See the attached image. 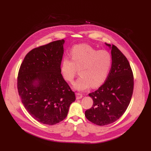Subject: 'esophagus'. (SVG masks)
<instances>
[{
  "mask_svg": "<svg viewBox=\"0 0 151 151\" xmlns=\"http://www.w3.org/2000/svg\"><path fill=\"white\" fill-rule=\"evenodd\" d=\"M76 97L77 100L81 99L83 97V94H81L80 93H76Z\"/></svg>",
  "mask_w": 151,
  "mask_h": 151,
  "instance_id": "esophagus-1",
  "label": "esophagus"
}]
</instances>
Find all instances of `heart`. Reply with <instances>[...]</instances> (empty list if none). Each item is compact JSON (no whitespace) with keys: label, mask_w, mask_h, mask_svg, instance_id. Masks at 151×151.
<instances>
[{"label":"heart","mask_w":151,"mask_h":151,"mask_svg":"<svg viewBox=\"0 0 151 151\" xmlns=\"http://www.w3.org/2000/svg\"><path fill=\"white\" fill-rule=\"evenodd\" d=\"M70 55L71 59L65 57L62 59L60 71L63 77L71 83L79 68L80 76L73 84L75 90L84 91L91 86L96 88L105 82L113 63L112 55L109 51L80 44L73 47Z\"/></svg>","instance_id":"heart-1"}]
</instances>
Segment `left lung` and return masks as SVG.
Wrapping results in <instances>:
<instances>
[{"mask_svg":"<svg viewBox=\"0 0 151 151\" xmlns=\"http://www.w3.org/2000/svg\"><path fill=\"white\" fill-rule=\"evenodd\" d=\"M105 45L111 50L112 66L104 83L89 94L93 103L85 111L86 118L98 125L119 119L127 108L133 91V75L127 59L116 46Z\"/></svg>","mask_w":151,"mask_h":151,"instance_id":"1","label":"left lung"}]
</instances>
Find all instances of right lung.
<instances>
[{
  "label": "right lung",
  "mask_w": 151,
  "mask_h": 151,
  "mask_svg": "<svg viewBox=\"0 0 151 151\" xmlns=\"http://www.w3.org/2000/svg\"><path fill=\"white\" fill-rule=\"evenodd\" d=\"M64 42L55 41L31 50L19 70L18 89L22 104L32 117L44 124L63 121L75 100L60 71Z\"/></svg>",
  "instance_id": "right-lung-1"
}]
</instances>
